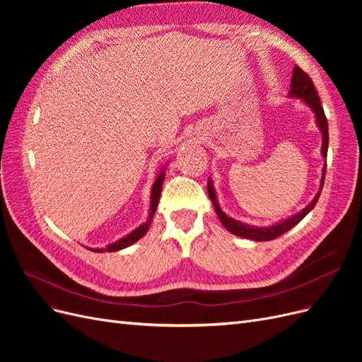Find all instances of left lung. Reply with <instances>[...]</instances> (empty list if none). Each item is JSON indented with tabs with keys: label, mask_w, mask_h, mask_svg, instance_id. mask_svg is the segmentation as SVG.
Segmentation results:
<instances>
[{
	"label": "left lung",
	"mask_w": 362,
	"mask_h": 362,
	"mask_svg": "<svg viewBox=\"0 0 362 362\" xmlns=\"http://www.w3.org/2000/svg\"><path fill=\"white\" fill-rule=\"evenodd\" d=\"M290 95L302 98L303 103L313 108V112L315 113L317 125H319V128L322 131V136H323L322 154H323V157H326L327 156V144H329V133H327V119L325 116L323 107L320 104V98H319V93H317V90H315V86H314L313 80L310 78V75L306 74L305 71H302L299 66H294V69H293ZM325 173H326V168H323V177H322V184H320L322 187H323V184H325ZM206 187H208V196H210V199L213 201L214 210H216L218 218H221L222 225L228 229V231L238 235V237L255 240V242H269V240H273V238L282 235L284 233L290 231L293 226L298 225L302 221V218L313 210L314 205L317 204V201H319V196H320V192H322V187H320V192L317 193V196L313 199V202L306 208H303L300 213L294 214V216L286 218V221H284V222L276 223V225H273V226H269V228H255V226H249V225H245L242 222L234 221V218H231V217H228L222 211V208L218 206V202H217V198H216V192H214V187H213V182L210 180H208Z\"/></svg>",
	"instance_id": "8db88e82"
}]
</instances>
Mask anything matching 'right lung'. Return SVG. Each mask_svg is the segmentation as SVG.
<instances>
[{
    "instance_id": "obj_1",
    "label": "right lung",
    "mask_w": 362,
    "mask_h": 362,
    "mask_svg": "<svg viewBox=\"0 0 362 362\" xmlns=\"http://www.w3.org/2000/svg\"><path fill=\"white\" fill-rule=\"evenodd\" d=\"M163 181H164V172H160V175L157 177L154 185H152V192H151V211H149V217L146 223L140 225L137 229H134L133 233H129L127 237L117 240V242L108 245L105 249H90L93 252H116V250H120L124 247H128L129 245L136 243L139 238L144 237L146 234V231L149 229V225H151V221L152 217H154L156 214V210H157V205H158V201H160V194H161V187H163Z\"/></svg>"
}]
</instances>
